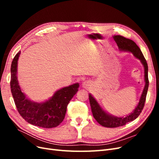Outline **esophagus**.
<instances>
[{"instance_id": "obj_1", "label": "esophagus", "mask_w": 159, "mask_h": 159, "mask_svg": "<svg viewBox=\"0 0 159 159\" xmlns=\"http://www.w3.org/2000/svg\"><path fill=\"white\" fill-rule=\"evenodd\" d=\"M91 84L89 81H85L82 83V87L85 89H88L90 86H91Z\"/></svg>"}]
</instances>
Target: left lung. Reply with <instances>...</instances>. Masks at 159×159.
<instances>
[{"label":"left lung","mask_w":159,"mask_h":159,"mask_svg":"<svg viewBox=\"0 0 159 159\" xmlns=\"http://www.w3.org/2000/svg\"><path fill=\"white\" fill-rule=\"evenodd\" d=\"M113 38L115 42L117 43L118 48L120 51L131 52L136 58L141 61L144 67V70H145L144 71V74H145L144 77H145V85L137 107L133 110V112L128 114L125 117H117L108 113L100 106L97 100L93 97L91 93L89 94V103L93 117L101 125L109 128L123 126L127 123L131 122L139 117L144 107V105H145L149 83L148 78V65L147 61L140 48L136 44V43L131 40L120 35L113 36Z\"/></svg>","instance_id":"1"}]
</instances>
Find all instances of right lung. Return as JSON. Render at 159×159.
<instances>
[{
	"label": "right lung",
	"mask_w": 159,
	"mask_h": 159,
	"mask_svg": "<svg viewBox=\"0 0 159 159\" xmlns=\"http://www.w3.org/2000/svg\"><path fill=\"white\" fill-rule=\"evenodd\" d=\"M20 51L14 56L11 64V88L18 113L33 125L42 128L58 126L65 117L70 101L78 92L79 83L57 90L52 98L44 102H35L28 99L19 85L17 76L18 61Z\"/></svg>",
	"instance_id": "right-lung-1"
}]
</instances>
